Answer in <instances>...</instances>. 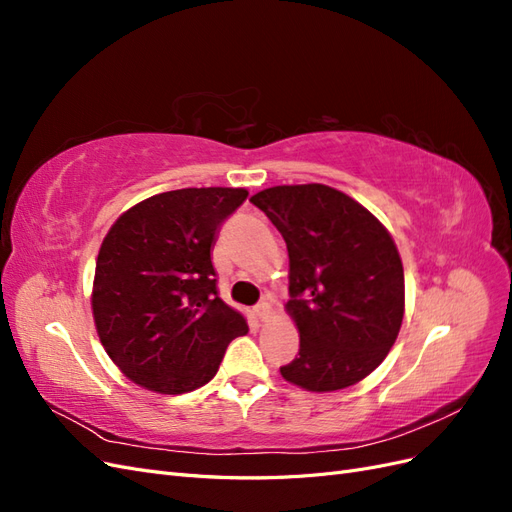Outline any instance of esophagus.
I'll return each mask as SVG.
<instances>
[{
	"instance_id": "esophagus-1",
	"label": "esophagus",
	"mask_w": 512,
	"mask_h": 512,
	"mask_svg": "<svg viewBox=\"0 0 512 512\" xmlns=\"http://www.w3.org/2000/svg\"><path fill=\"white\" fill-rule=\"evenodd\" d=\"M254 312H256V316H258L260 320H267V318L271 316V303H269V301H260V303L254 307Z\"/></svg>"
}]
</instances>
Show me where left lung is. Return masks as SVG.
I'll use <instances>...</instances> for the list:
<instances>
[{"label": "left lung", "instance_id": "left-lung-1", "mask_svg": "<svg viewBox=\"0 0 512 512\" xmlns=\"http://www.w3.org/2000/svg\"><path fill=\"white\" fill-rule=\"evenodd\" d=\"M288 247L299 354L284 380L312 393L346 389L389 354L404 320V265L391 232L348 194L322 183L254 194Z\"/></svg>", "mask_w": 512, "mask_h": 512}]
</instances>
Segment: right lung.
Instances as JSON below:
<instances>
[{"label":"right lung","instance_id":"1","mask_svg":"<svg viewBox=\"0 0 512 512\" xmlns=\"http://www.w3.org/2000/svg\"><path fill=\"white\" fill-rule=\"evenodd\" d=\"M243 188L162 192L121 213L96 260L91 309L121 374L147 391L207 384L245 318L218 297L211 247Z\"/></svg>","mask_w":512,"mask_h":512}]
</instances>
